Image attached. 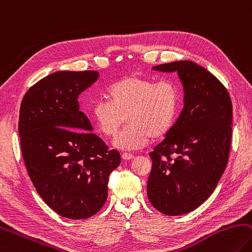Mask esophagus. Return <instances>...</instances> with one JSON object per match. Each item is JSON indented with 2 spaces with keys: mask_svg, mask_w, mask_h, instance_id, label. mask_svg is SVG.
<instances>
[{
  "mask_svg": "<svg viewBox=\"0 0 252 252\" xmlns=\"http://www.w3.org/2000/svg\"><path fill=\"white\" fill-rule=\"evenodd\" d=\"M122 158L125 159V161H130V159H133L134 158V155L133 154H130V153H123L122 154Z\"/></svg>",
  "mask_w": 252,
  "mask_h": 252,
  "instance_id": "34e87169",
  "label": "esophagus"
}]
</instances>
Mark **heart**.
<instances>
[{"instance_id": "1", "label": "heart", "mask_w": 252, "mask_h": 252, "mask_svg": "<svg viewBox=\"0 0 252 252\" xmlns=\"http://www.w3.org/2000/svg\"><path fill=\"white\" fill-rule=\"evenodd\" d=\"M107 99H98L90 114L99 131L113 136L125 122V127L113 140L121 151L145 148L152 138H161L171 130L180 110V89L170 80L155 82L139 75H129L109 88Z\"/></svg>"}]
</instances>
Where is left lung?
Here are the masks:
<instances>
[{
	"label": "left lung",
	"instance_id": "8db88e82",
	"mask_svg": "<svg viewBox=\"0 0 252 252\" xmlns=\"http://www.w3.org/2000/svg\"><path fill=\"white\" fill-rule=\"evenodd\" d=\"M152 70L177 72L184 108L165 139L150 153L148 198L162 214L180 216L207 200L225 171L231 143V100L221 82L194 62L163 63Z\"/></svg>",
	"mask_w": 252,
	"mask_h": 252
}]
</instances>
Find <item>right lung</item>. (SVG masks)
Instances as JSON below:
<instances>
[{"mask_svg": "<svg viewBox=\"0 0 252 252\" xmlns=\"http://www.w3.org/2000/svg\"><path fill=\"white\" fill-rule=\"evenodd\" d=\"M98 77L94 70L56 71L31 87L21 103L18 134L27 173L44 202L69 219L101 209L109 175L121 161L79 110V94Z\"/></svg>", "mask_w": 252, "mask_h": 252, "instance_id": "right-lung-1", "label": "right lung"}]
</instances>
